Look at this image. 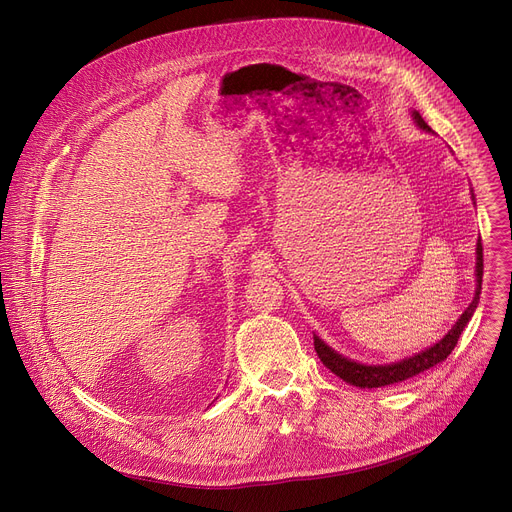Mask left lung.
Here are the masks:
<instances>
[{
    "label": "left lung",
    "mask_w": 512,
    "mask_h": 512,
    "mask_svg": "<svg viewBox=\"0 0 512 512\" xmlns=\"http://www.w3.org/2000/svg\"><path fill=\"white\" fill-rule=\"evenodd\" d=\"M413 118H415L419 128L432 130V128L425 124V120L421 118L419 112H413ZM475 272H477L475 274L477 276V290H475L473 303L465 309V313L452 326V330L438 344H434L432 348H425L423 353H417V355H413L409 359H402V361L392 363V365H361V363H355L351 359L338 355L336 351H332V348L324 340H319L317 336H313V346H315L317 357L321 359V363H324L332 373H336L338 378H342L344 382L353 384V386H359V388H382V386H390V384H396V382H405V380L413 378V375H417V373H421V371H425L429 367L442 363L454 351V346H456V342H459L461 332L469 324V319L473 317V311H475V307L479 303L481 276H483V247H481V238L477 240V265H475Z\"/></svg>",
    "instance_id": "obj_1"
}]
</instances>
